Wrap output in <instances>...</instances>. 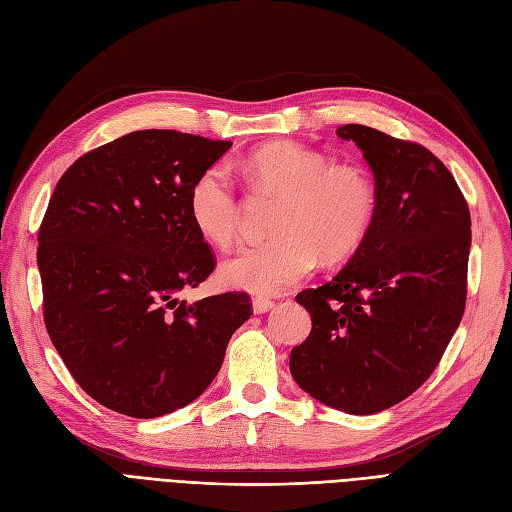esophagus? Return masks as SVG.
<instances>
[{"label": "esophagus", "instance_id": "obj_1", "mask_svg": "<svg viewBox=\"0 0 512 512\" xmlns=\"http://www.w3.org/2000/svg\"><path fill=\"white\" fill-rule=\"evenodd\" d=\"M271 307H273V301L267 299V297H254V299H252L254 314H267Z\"/></svg>", "mask_w": 512, "mask_h": 512}]
</instances>
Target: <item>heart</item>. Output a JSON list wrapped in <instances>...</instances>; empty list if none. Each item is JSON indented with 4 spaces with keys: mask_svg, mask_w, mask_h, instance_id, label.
Returning a JSON list of instances; mask_svg holds the SVG:
<instances>
[{
    "mask_svg": "<svg viewBox=\"0 0 512 512\" xmlns=\"http://www.w3.org/2000/svg\"><path fill=\"white\" fill-rule=\"evenodd\" d=\"M254 190L280 196L271 241L243 245L220 265V282L254 294H280L316 267L318 254L337 260L363 243L376 218V188L359 166H331L324 153L275 141L241 164ZM190 218L205 241L228 247L239 226L230 173L215 164L190 190Z\"/></svg>",
    "mask_w": 512,
    "mask_h": 512,
    "instance_id": "b5f03b06",
    "label": "heart"
}]
</instances>
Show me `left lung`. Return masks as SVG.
Wrapping results in <instances>:
<instances>
[{
  "label": "left lung",
  "mask_w": 512,
  "mask_h": 512,
  "mask_svg": "<svg viewBox=\"0 0 512 512\" xmlns=\"http://www.w3.org/2000/svg\"><path fill=\"white\" fill-rule=\"evenodd\" d=\"M376 179V218L348 265L297 301L312 333L290 352L305 393L348 414L410 397L438 367L468 294L470 209L429 149L346 123Z\"/></svg>",
  "instance_id": "left-lung-1"
}]
</instances>
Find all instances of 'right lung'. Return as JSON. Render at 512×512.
I'll use <instances>...</instances> for the list:
<instances>
[{"label": "right lung", "instance_id": "right-lung-1", "mask_svg": "<svg viewBox=\"0 0 512 512\" xmlns=\"http://www.w3.org/2000/svg\"><path fill=\"white\" fill-rule=\"evenodd\" d=\"M230 145L138 130L85 153L55 185L38 232L44 324L108 410L153 418L188 406L252 316L247 292L179 301L215 269L190 190Z\"/></svg>", "mask_w": 512, "mask_h": 512}]
</instances>
